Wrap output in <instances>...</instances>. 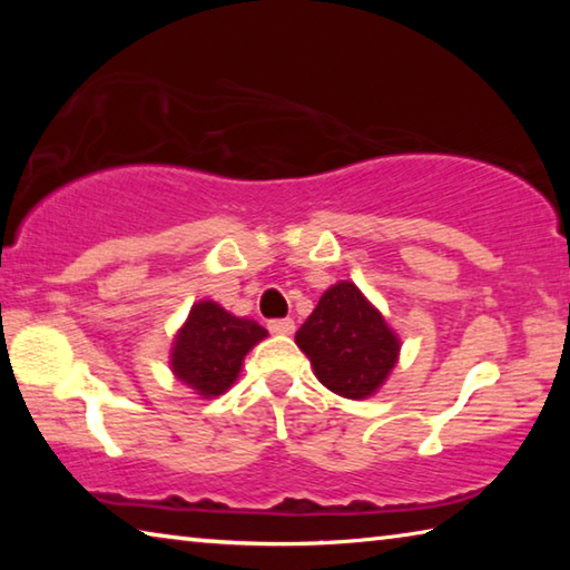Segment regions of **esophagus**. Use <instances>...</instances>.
Masks as SVG:
<instances>
[{"label":"esophagus","instance_id":"1","mask_svg":"<svg viewBox=\"0 0 570 570\" xmlns=\"http://www.w3.org/2000/svg\"><path fill=\"white\" fill-rule=\"evenodd\" d=\"M272 334H294V320H272L268 322Z\"/></svg>","mask_w":570,"mask_h":570}]
</instances>
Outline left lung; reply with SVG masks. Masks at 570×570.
Here are the masks:
<instances>
[{"mask_svg": "<svg viewBox=\"0 0 570 570\" xmlns=\"http://www.w3.org/2000/svg\"><path fill=\"white\" fill-rule=\"evenodd\" d=\"M296 344L316 380L346 400L372 397L400 356L397 334L352 282L326 288L296 332Z\"/></svg>", "mask_w": 570, "mask_h": 570, "instance_id": "left-lung-1", "label": "left lung"}]
</instances>
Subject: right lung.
Returning a JSON list of instances; mask_svg holds the SVG:
<instances>
[{
    "instance_id": "add662e5",
    "label": "right lung",
    "mask_w": 570,
    "mask_h": 570,
    "mask_svg": "<svg viewBox=\"0 0 570 570\" xmlns=\"http://www.w3.org/2000/svg\"><path fill=\"white\" fill-rule=\"evenodd\" d=\"M266 334L254 320L228 314L216 302H198L173 342L170 370L200 397H218L236 382L250 346Z\"/></svg>"
}]
</instances>
